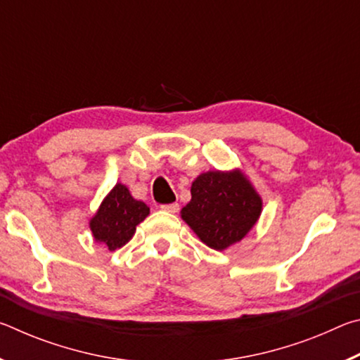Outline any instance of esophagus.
<instances>
[{"label": "esophagus", "instance_id": "34e87169", "mask_svg": "<svg viewBox=\"0 0 360 360\" xmlns=\"http://www.w3.org/2000/svg\"><path fill=\"white\" fill-rule=\"evenodd\" d=\"M160 208L163 210V211H167V212H178L179 211V205L178 203H169V205H162Z\"/></svg>", "mask_w": 360, "mask_h": 360}]
</instances>
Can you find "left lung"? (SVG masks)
<instances>
[{
	"mask_svg": "<svg viewBox=\"0 0 360 360\" xmlns=\"http://www.w3.org/2000/svg\"><path fill=\"white\" fill-rule=\"evenodd\" d=\"M192 198L181 217L206 246L224 251L257 224L262 197L241 169L206 172L192 182Z\"/></svg>",
	"mask_w": 360,
	"mask_h": 360,
	"instance_id": "obj_1",
	"label": "left lung"
}]
</instances>
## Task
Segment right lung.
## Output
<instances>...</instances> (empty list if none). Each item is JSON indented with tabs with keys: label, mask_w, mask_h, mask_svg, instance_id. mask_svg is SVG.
<instances>
[{
	"label": "right lung",
	"mask_w": 360,
	"mask_h": 360,
	"mask_svg": "<svg viewBox=\"0 0 360 360\" xmlns=\"http://www.w3.org/2000/svg\"><path fill=\"white\" fill-rule=\"evenodd\" d=\"M149 216V206L131 197L129 187L117 182L89 222L94 240L108 251H115L131 240L136 225Z\"/></svg>",
	"instance_id": "add662e5"
}]
</instances>
